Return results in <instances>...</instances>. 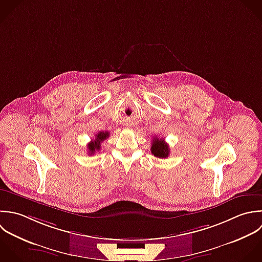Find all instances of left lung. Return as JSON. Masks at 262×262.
I'll return each mask as SVG.
<instances>
[{
    "label": "left lung",
    "instance_id": "1",
    "mask_svg": "<svg viewBox=\"0 0 262 262\" xmlns=\"http://www.w3.org/2000/svg\"><path fill=\"white\" fill-rule=\"evenodd\" d=\"M151 153L158 158H166L169 155V147L163 139L155 137L151 146Z\"/></svg>",
    "mask_w": 262,
    "mask_h": 262
}]
</instances>
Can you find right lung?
I'll return each mask as SVG.
<instances>
[{
  "mask_svg": "<svg viewBox=\"0 0 262 262\" xmlns=\"http://www.w3.org/2000/svg\"><path fill=\"white\" fill-rule=\"evenodd\" d=\"M107 138H109V133L108 132H100V133H98V135L95 136V140L90 142V144H88L89 154L93 155L97 151H99L101 149V143L103 141H105Z\"/></svg>",
  "mask_w": 262,
  "mask_h": 262,
  "instance_id": "obj_1",
  "label": "right lung"
}]
</instances>
